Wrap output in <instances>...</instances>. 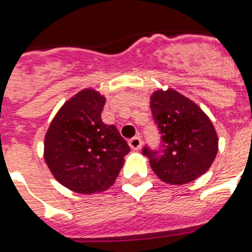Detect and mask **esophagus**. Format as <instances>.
Returning a JSON list of instances; mask_svg holds the SVG:
<instances>
[{"label":"esophagus","mask_w":252,"mask_h":252,"mask_svg":"<svg viewBox=\"0 0 252 252\" xmlns=\"http://www.w3.org/2000/svg\"><path fill=\"white\" fill-rule=\"evenodd\" d=\"M129 148L132 150H134V152H137V150L141 149V146H142V141H141V138L138 137H133V138H130L129 140Z\"/></svg>","instance_id":"1"}]
</instances>
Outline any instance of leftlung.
Listing matches in <instances>:
<instances>
[{"label":"left lung","mask_w":252,"mask_h":252,"mask_svg":"<svg viewBox=\"0 0 252 252\" xmlns=\"http://www.w3.org/2000/svg\"><path fill=\"white\" fill-rule=\"evenodd\" d=\"M154 122L162 134V152L144 148L156 175L165 183L182 186L209 170L219 152V136L207 114L174 89L150 96Z\"/></svg>","instance_id":"obj_1"}]
</instances>
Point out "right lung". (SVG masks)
<instances>
[{
    "mask_svg": "<svg viewBox=\"0 0 252 252\" xmlns=\"http://www.w3.org/2000/svg\"><path fill=\"white\" fill-rule=\"evenodd\" d=\"M106 98L84 89L61 106L44 137V161L55 179L77 193L102 192L115 183L129 146L115 126L102 122Z\"/></svg>",
    "mask_w": 252,
    "mask_h": 252,
    "instance_id": "add662e5",
    "label": "right lung"
}]
</instances>
